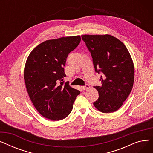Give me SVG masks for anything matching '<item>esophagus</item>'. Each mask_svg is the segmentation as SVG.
Instances as JSON below:
<instances>
[{"label": "esophagus", "instance_id": "34e87169", "mask_svg": "<svg viewBox=\"0 0 153 153\" xmlns=\"http://www.w3.org/2000/svg\"><path fill=\"white\" fill-rule=\"evenodd\" d=\"M89 88H90V86H89V85H88V84H85L84 86L82 87V89L83 90H87L88 89H89Z\"/></svg>", "mask_w": 153, "mask_h": 153}]
</instances>
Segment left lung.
<instances>
[{
    "label": "left lung",
    "mask_w": 153,
    "mask_h": 153,
    "mask_svg": "<svg viewBox=\"0 0 153 153\" xmlns=\"http://www.w3.org/2000/svg\"><path fill=\"white\" fill-rule=\"evenodd\" d=\"M89 50L95 71L102 75L101 86H94L99 97L94 103L103 113L119 109L130 94L134 68L129 51L117 38L110 35H82Z\"/></svg>",
    "instance_id": "8db88e82"
}]
</instances>
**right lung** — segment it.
Segmentation results:
<instances>
[{
  "instance_id": "right-lung-1",
  "label": "right lung",
  "mask_w": 153,
  "mask_h": 153,
  "mask_svg": "<svg viewBox=\"0 0 153 153\" xmlns=\"http://www.w3.org/2000/svg\"><path fill=\"white\" fill-rule=\"evenodd\" d=\"M81 39L80 36H73L46 40L27 58L24 69L27 90L35 108L46 118L58 121L67 117L80 94L62 81L68 56Z\"/></svg>"
}]
</instances>
